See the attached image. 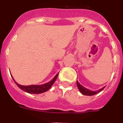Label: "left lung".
I'll return each mask as SVG.
<instances>
[{"instance_id": "obj_1", "label": "left lung", "mask_w": 123, "mask_h": 123, "mask_svg": "<svg viewBox=\"0 0 123 123\" xmlns=\"http://www.w3.org/2000/svg\"><path fill=\"white\" fill-rule=\"evenodd\" d=\"M76 83H77V86H78V89H79V91L81 92V94H82L83 95H88V96H91V95H94L97 94H98V93H99L100 92H101V91H102V90L104 89V88L105 87V86L103 87L100 89L98 90V91H91V90L88 89H87V88L82 86L81 84L79 83V82H78V81H76Z\"/></svg>"}]
</instances>
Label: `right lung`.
<instances>
[{
	"instance_id": "add662e5",
	"label": "right lung",
	"mask_w": 123,
	"mask_h": 123,
	"mask_svg": "<svg viewBox=\"0 0 123 123\" xmlns=\"http://www.w3.org/2000/svg\"><path fill=\"white\" fill-rule=\"evenodd\" d=\"M58 74L59 73L56 74L55 75V76L54 77L53 79L51 80L50 82H47V83L44 84H41V85H30V86H22L20 85L19 84L17 83L16 81H15V79H13V76H12L13 78V80L14 81V82H15V84H17V86L20 89L23 90L25 92H26L29 94H41V93H43V92H45L46 91H48L50 88L52 87V86L54 84V83L55 82V81H56V78L58 77Z\"/></svg>"
}]
</instances>
